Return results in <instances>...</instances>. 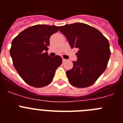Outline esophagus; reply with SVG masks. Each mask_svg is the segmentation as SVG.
<instances>
[{
    "instance_id": "1",
    "label": "esophagus",
    "mask_w": 123,
    "mask_h": 123,
    "mask_svg": "<svg viewBox=\"0 0 123 123\" xmlns=\"http://www.w3.org/2000/svg\"><path fill=\"white\" fill-rule=\"evenodd\" d=\"M62 61H63V63H64V62H66V61H67V60L65 59V58H63V59H62Z\"/></svg>"
}]
</instances>
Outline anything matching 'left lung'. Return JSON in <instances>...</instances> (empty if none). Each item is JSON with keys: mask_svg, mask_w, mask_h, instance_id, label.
Here are the masks:
<instances>
[{"mask_svg": "<svg viewBox=\"0 0 123 123\" xmlns=\"http://www.w3.org/2000/svg\"><path fill=\"white\" fill-rule=\"evenodd\" d=\"M71 48H77L78 60L67 71L69 82L79 88L87 87L95 82L106 69L110 57L108 39L98 29L87 24L75 23L60 28Z\"/></svg>", "mask_w": 123, "mask_h": 123, "instance_id": "left-lung-1", "label": "left lung"}]
</instances>
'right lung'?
Masks as SVG:
<instances>
[{
    "instance_id": "1",
    "label": "right lung",
    "mask_w": 123,
    "mask_h": 123,
    "mask_svg": "<svg viewBox=\"0 0 123 123\" xmlns=\"http://www.w3.org/2000/svg\"><path fill=\"white\" fill-rule=\"evenodd\" d=\"M60 26L37 25L29 27L15 37L10 50L13 64L26 83L42 87L52 82L56 69L62 63L58 55L50 57L47 51L49 39Z\"/></svg>"
}]
</instances>
